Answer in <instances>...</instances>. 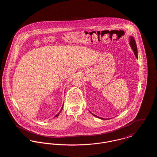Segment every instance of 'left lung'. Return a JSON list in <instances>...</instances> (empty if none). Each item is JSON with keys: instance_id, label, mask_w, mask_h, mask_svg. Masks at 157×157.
<instances>
[{"instance_id": "obj_1", "label": "left lung", "mask_w": 157, "mask_h": 157, "mask_svg": "<svg viewBox=\"0 0 157 157\" xmlns=\"http://www.w3.org/2000/svg\"><path fill=\"white\" fill-rule=\"evenodd\" d=\"M129 44H130L131 47L132 48V50H133V51H134V54L135 56V57L138 59L137 46H136V42H135V41L134 38L132 36H130V37H129ZM90 113H91V112H90ZM92 113V115H94L95 117H97V118H98L103 119V120H106V119H105V118H100V117H98V116H97V115H95L93 114L92 113Z\"/></svg>"}]
</instances>
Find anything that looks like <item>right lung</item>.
<instances>
[{
    "mask_svg": "<svg viewBox=\"0 0 157 157\" xmlns=\"http://www.w3.org/2000/svg\"><path fill=\"white\" fill-rule=\"evenodd\" d=\"M63 106H62V109H61V110H60V112H59L56 116H55V117H57L59 115V114H60V113L61 112V111H62V109H63Z\"/></svg>",
    "mask_w": 157,
    "mask_h": 157,
    "instance_id": "right-lung-1",
    "label": "right lung"
}]
</instances>
